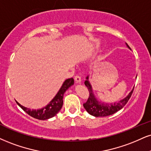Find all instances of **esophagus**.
I'll return each instance as SVG.
<instances>
[{"label":"esophagus","instance_id":"esophagus-1","mask_svg":"<svg viewBox=\"0 0 151 151\" xmlns=\"http://www.w3.org/2000/svg\"><path fill=\"white\" fill-rule=\"evenodd\" d=\"M74 80H75L76 83H80L81 81V77H80V76H79V75L75 76V77H74Z\"/></svg>","mask_w":151,"mask_h":151}]
</instances>
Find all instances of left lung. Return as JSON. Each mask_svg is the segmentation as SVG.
I'll return each instance as SVG.
<instances>
[{
	"label": "left lung",
	"mask_w": 151,
	"mask_h": 151,
	"mask_svg": "<svg viewBox=\"0 0 151 151\" xmlns=\"http://www.w3.org/2000/svg\"><path fill=\"white\" fill-rule=\"evenodd\" d=\"M126 45L128 47V48L131 50L130 47L128 46L127 43ZM84 84L88 88V91H89V97H88V101L85 103H83V107L88 113L97 117L111 115L121 110L128 102L134 91L133 88L126 97L118 101L117 103H105L98 100L97 98L96 97L95 94L93 93V88H92L91 84L89 81V75H88L86 77Z\"/></svg>",
	"instance_id": "1"
}]
</instances>
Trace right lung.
Masks as SVG:
<instances>
[{
	"instance_id": "1",
	"label": "right lung",
	"mask_w": 151,
	"mask_h": 151,
	"mask_svg": "<svg viewBox=\"0 0 151 151\" xmlns=\"http://www.w3.org/2000/svg\"><path fill=\"white\" fill-rule=\"evenodd\" d=\"M74 81L73 78L66 79L63 82V85H62L60 90L58 91L57 94L55 96V97L49 102L46 106L41 109H38V110L32 109V110H31L30 108H26V107L19 104L17 101H16V102L24 111L26 112L28 115L32 116V117L40 119V120H46V119H48L55 116L58 114V112L61 110L63 105V96H64L65 92L70 86H72L74 84Z\"/></svg>"
}]
</instances>
